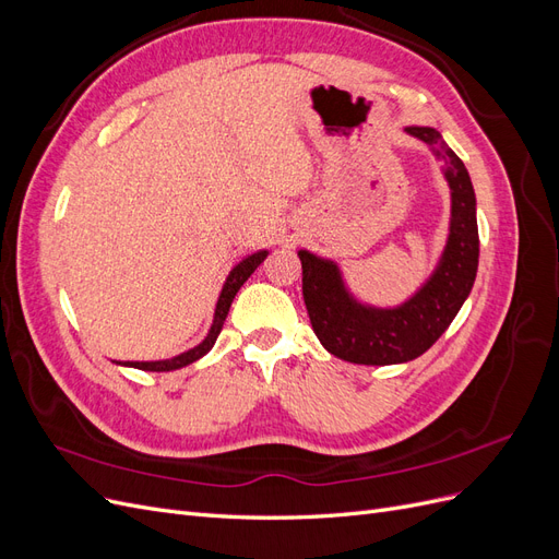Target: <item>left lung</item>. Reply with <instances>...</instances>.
Listing matches in <instances>:
<instances>
[{
    "mask_svg": "<svg viewBox=\"0 0 559 559\" xmlns=\"http://www.w3.org/2000/svg\"><path fill=\"white\" fill-rule=\"evenodd\" d=\"M403 132L427 144L433 158L441 160L450 189L445 247L419 289L399 306H370L349 292L333 259L298 249L302 298L312 329L333 357L349 364L389 366L421 357L452 324L478 273L476 193L468 170L436 128L405 126Z\"/></svg>",
    "mask_w": 559,
    "mask_h": 559,
    "instance_id": "8db88e82",
    "label": "left lung"
}]
</instances>
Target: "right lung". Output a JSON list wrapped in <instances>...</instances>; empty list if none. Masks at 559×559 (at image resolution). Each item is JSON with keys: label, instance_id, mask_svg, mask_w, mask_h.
Masks as SVG:
<instances>
[{"label": "right lung", "instance_id": "right-lung-1", "mask_svg": "<svg viewBox=\"0 0 559 559\" xmlns=\"http://www.w3.org/2000/svg\"><path fill=\"white\" fill-rule=\"evenodd\" d=\"M267 253H270L267 249H261V251H257V253H251V257H245L238 265H235V267L230 270L226 282H224V286H222V294H218L216 308H214V319H212V326H210V331H207V335H205V341L198 343V345L191 347V349H186V352L177 354V357H173V359H160V361H126V364L118 361V364L128 366V368H140V370H154V373H165V370H177V368H183V366H189V364H193V361L205 357V354L214 347L218 333H222V326H224V321H226V317H228L233 298L238 296L240 286L251 277L253 270H257V267L267 259Z\"/></svg>", "mask_w": 559, "mask_h": 559}]
</instances>
